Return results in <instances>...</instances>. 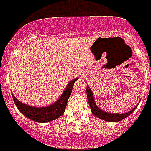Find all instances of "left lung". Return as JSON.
Instances as JSON below:
<instances>
[{
	"label": "left lung",
	"instance_id": "obj_1",
	"mask_svg": "<svg viewBox=\"0 0 151 151\" xmlns=\"http://www.w3.org/2000/svg\"><path fill=\"white\" fill-rule=\"evenodd\" d=\"M86 93L87 98H88V102L90 104V109H91L93 114L96 116V117H98V118H100V119H102V120H105V121L107 122H116L121 121V120H122L124 118H127L128 116L130 115L138 106V104H137V106H135L134 108H133L132 110H129V112L123 113V114L109 113L102 110L96 105L95 101H94V96H93L92 90H91V89H90L89 86H87L86 87Z\"/></svg>",
	"mask_w": 151,
	"mask_h": 151
}]
</instances>
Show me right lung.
I'll use <instances>...</instances> for the list:
<instances>
[{
  "label": "right lung",
  "mask_w": 151,
  "mask_h": 151,
  "mask_svg": "<svg viewBox=\"0 0 151 151\" xmlns=\"http://www.w3.org/2000/svg\"><path fill=\"white\" fill-rule=\"evenodd\" d=\"M78 79V78L71 80L69 82V84L67 85L65 90L63 91L61 97L54 103L50 106H31L21 102L12 93L13 101L15 102V105L17 107L19 111L22 113L23 115L29 118L30 120H33L37 122H42V123L49 122L53 121L57 118H60L64 114L68 99L71 95L73 84Z\"/></svg>",
  "instance_id": "right-lung-1"
}]
</instances>
